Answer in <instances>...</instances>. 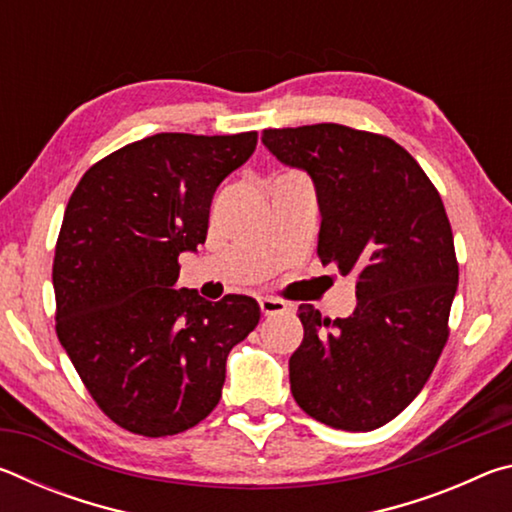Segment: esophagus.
<instances>
[{
  "mask_svg": "<svg viewBox=\"0 0 512 512\" xmlns=\"http://www.w3.org/2000/svg\"><path fill=\"white\" fill-rule=\"evenodd\" d=\"M259 309H262L264 316H277V314H284V311H289V305L277 298H262L259 300Z\"/></svg>",
  "mask_w": 512,
  "mask_h": 512,
  "instance_id": "1",
  "label": "esophagus"
}]
</instances>
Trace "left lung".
Listing matches in <instances>:
<instances>
[{
  "label": "left lung",
  "instance_id": "obj_1",
  "mask_svg": "<svg viewBox=\"0 0 512 512\" xmlns=\"http://www.w3.org/2000/svg\"><path fill=\"white\" fill-rule=\"evenodd\" d=\"M262 142L314 180L320 262L357 277L348 318L298 307L293 400L327 427H384L422 391L449 336L458 262L443 198L391 137L314 124L266 128Z\"/></svg>",
  "mask_w": 512,
  "mask_h": 512
}]
</instances>
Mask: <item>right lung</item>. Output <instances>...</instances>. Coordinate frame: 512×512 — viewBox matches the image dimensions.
I'll return each mask as SVG.
<instances>
[{
    "instance_id": "obj_1",
    "label": "right lung",
    "mask_w": 512,
    "mask_h": 512,
    "mask_svg": "<svg viewBox=\"0 0 512 512\" xmlns=\"http://www.w3.org/2000/svg\"><path fill=\"white\" fill-rule=\"evenodd\" d=\"M257 133H158L85 171L56 241V334L92 400L121 429L160 438L221 400L230 350L259 305L176 289L185 250L205 244L216 187Z\"/></svg>"
}]
</instances>
